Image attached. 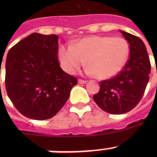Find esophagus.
Masks as SVG:
<instances>
[{"label":"esophagus","mask_w":157,"mask_h":157,"mask_svg":"<svg viewBox=\"0 0 157 157\" xmlns=\"http://www.w3.org/2000/svg\"><path fill=\"white\" fill-rule=\"evenodd\" d=\"M78 82L80 84H86V82H87V81H86V80H81V79H79Z\"/></svg>","instance_id":"esophagus-1"}]
</instances>
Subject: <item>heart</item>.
Masks as SVG:
<instances>
[{
    "instance_id": "b5f03b06",
    "label": "heart",
    "mask_w": 157,
    "mask_h": 157,
    "mask_svg": "<svg viewBox=\"0 0 157 157\" xmlns=\"http://www.w3.org/2000/svg\"><path fill=\"white\" fill-rule=\"evenodd\" d=\"M129 45L124 38L110 36H91L73 45H62L58 58L62 68L75 73L84 64H88L87 73L99 79L116 76L126 64Z\"/></svg>"
}]
</instances>
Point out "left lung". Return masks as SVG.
<instances>
[{
  "instance_id": "obj_1",
  "label": "left lung",
  "mask_w": 157,
  "mask_h": 157,
  "mask_svg": "<svg viewBox=\"0 0 157 157\" xmlns=\"http://www.w3.org/2000/svg\"><path fill=\"white\" fill-rule=\"evenodd\" d=\"M129 44V59L119 74L102 81L100 90L93 98L101 109L111 114L131 111L140 102L151 73L146 46L139 37L120 30Z\"/></svg>"
}]
</instances>
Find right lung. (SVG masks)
<instances>
[{
    "mask_svg": "<svg viewBox=\"0 0 157 157\" xmlns=\"http://www.w3.org/2000/svg\"><path fill=\"white\" fill-rule=\"evenodd\" d=\"M57 35L32 33L9 50L6 89L16 109L33 120H47L68 99L77 79L63 71Z\"/></svg>",
    "mask_w": 157,
    "mask_h": 157,
    "instance_id": "1",
    "label": "right lung"
}]
</instances>
